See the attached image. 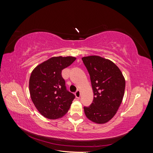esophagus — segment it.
<instances>
[{
	"label": "esophagus",
	"mask_w": 153,
	"mask_h": 153,
	"mask_svg": "<svg viewBox=\"0 0 153 153\" xmlns=\"http://www.w3.org/2000/svg\"><path fill=\"white\" fill-rule=\"evenodd\" d=\"M75 96L76 98H79L80 97V91L79 90H77L75 92Z\"/></svg>",
	"instance_id": "34e87169"
}]
</instances>
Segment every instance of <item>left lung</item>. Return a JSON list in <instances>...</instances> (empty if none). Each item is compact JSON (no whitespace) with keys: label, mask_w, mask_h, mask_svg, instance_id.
I'll return each instance as SVG.
<instances>
[{"label":"left lung","mask_w":153,"mask_h":153,"mask_svg":"<svg viewBox=\"0 0 153 153\" xmlns=\"http://www.w3.org/2000/svg\"><path fill=\"white\" fill-rule=\"evenodd\" d=\"M89 73L94 99L84 113L90 121L105 124L117 113L124 94V77L120 69L109 59L98 55L82 58Z\"/></svg>","instance_id":"1"}]
</instances>
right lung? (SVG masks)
I'll use <instances>...</instances> for the list:
<instances>
[{"label":"right lung","mask_w":153,"mask_h":153,"mask_svg":"<svg viewBox=\"0 0 153 153\" xmlns=\"http://www.w3.org/2000/svg\"><path fill=\"white\" fill-rule=\"evenodd\" d=\"M76 57H53L37 66L29 79L31 100L45 117L57 119L65 115L75 96L66 90L62 70L70 66Z\"/></svg>","instance_id":"1"}]
</instances>
